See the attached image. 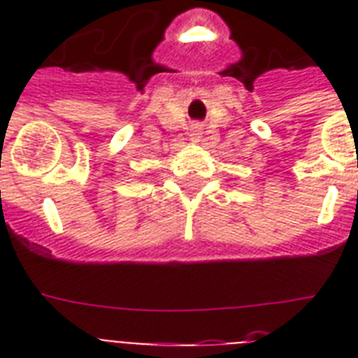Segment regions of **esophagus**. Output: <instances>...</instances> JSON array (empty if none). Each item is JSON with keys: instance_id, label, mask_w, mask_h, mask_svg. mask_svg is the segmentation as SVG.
<instances>
[{"instance_id": "1", "label": "esophagus", "mask_w": 358, "mask_h": 358, "mask_svg": "<svg viewBox=\"0 0 358 358\" xmlns=\"http://www.w3.org/2000/svg\"><path fill=\"white\" fill-rule=\"evenodd\" d=\"M201 135H202V131H201V128H193L191 129V141H199L201 139Z\"/></svg>"}]
</instances>
